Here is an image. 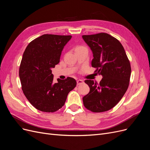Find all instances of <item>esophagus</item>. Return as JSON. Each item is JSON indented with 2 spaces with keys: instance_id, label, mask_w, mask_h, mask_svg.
I'll return each mask as SVG.
<instances>
[{
  "instance_id": "1",
  "label": "esophagus",
  "mask_w": 150,
  "mask_h": 150,
  "mask_svg": "<svg viewBox=\"0 0 150 150\" xmlns=\"http://www.w3.org/2000/svg\"><path fill=\"white\" fill-rule=\"evenodd\" d=\"M83 83H84V81H82V80L79 79V80H77V86L81 85V84H83Z\"/></svg>"
}]
</instances>
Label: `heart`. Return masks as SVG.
Here are the masks:
<instances>
[{
	"label": "heart",
	"mask_w": 150,
	"mask_h": 150,
	"mask_svg": "<svg viewBox=\"0 0 150 150\" xmlns=\"http://www.w3.org/2000/svg\"><path fill=\"white\" fill-rule=\"evenodd\" d=\"M84 48V47H82V46H78V47L76 48V49H80V48Z\"/></svg>",
	"instance_id": "obj_1"
}]
</instances>
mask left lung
<instances>
[{
  "label": "left lung",
  "mask_w": 150,
  "mask_h": 150,
  "mask_svg": "<svg viewBox=\"0 0 150 150\" xmlns=\"http://www.w3.org/2000/svg\"><path fill=\"white\" fill-rule=\"evenodd\" d=\"M92 51V66L103 76L99 84L86 80L90 91L83 97L85 107L93 112L111 109L126 92L130 82L131 66L120 42L105 33L82 35Z\"/></svg>",
  "instance_id": "left-lung-1"
}]
</instances>
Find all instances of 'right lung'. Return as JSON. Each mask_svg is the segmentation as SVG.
<instances>
[{"label":"right lung","mask_w":150,"mask_h":150,"mask_svg":"<svg viewBox=\"0 0 150 150\" xmlns=\"http://www.w3.org/2000/svg\"><path fill=\"white\" fill-rule=\"evenodd\" d=\"M71 38L43 35L32 41L24 51L19 68L22 89L30 104L40 111L58 110L76 86V80L69 77L54 83L51 71L59 63L62 51Z\"/></svg>","instance_id":"right-lung-1"}]
</instances>
